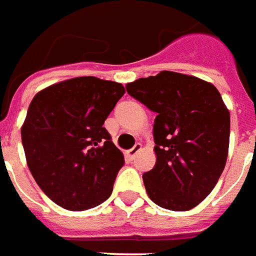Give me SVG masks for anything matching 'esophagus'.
<instances>
[{
    "mask_svg": "<svg viewBox=\"0 0 256 256\" xmlns=\"http://www.w3.org/2000/svg\"><path fill=\"white\" fill-rule=\"evenodd\" d=\"M142 150V144L140 143H136L131 150H128V152H125V157L128 158V160H134L135 157H136V154L139 153Z\"/></svg>",
    "mask_w": 256,
    "mask_h": 256,
    "instance_id": "obj_1",
    "label": "esophagus"
}]
</instances>
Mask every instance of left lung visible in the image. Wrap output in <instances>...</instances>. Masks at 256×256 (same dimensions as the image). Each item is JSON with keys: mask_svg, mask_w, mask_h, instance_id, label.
I'll return each mask as SVG.
<instances>
[{"mask_svg": "<svg viewBox=\"0 0 256 256\" xmlns=\"http://www.w3.org/2000/svg\"><path fill=\"white\" fill-rule=\"evenodd\" d=\"M156 113L153 170L143 174L150 200L188 211L210 194L226 166L230 114L218 90L202 80L161 72L125 85Z\"/></svg>", "mask_w": 256, "mask_h": 256, "instance_id": "8db88e82", "label": "left lung"}]
</instances>
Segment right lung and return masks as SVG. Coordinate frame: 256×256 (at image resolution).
<instances>
[{"label": "right lung", "instance_id": "1", "mask_svg": "<svg viewBox=\"0 0 256 256\" xmlns=\"http://www.w3.org/2000/svg\"><path fill=\"white\" fill-rule=\"evenodd\" d=\"M124 94L118 82L77 77L32 98L22 126L27 166L62 208L85 211L112 194L125 161L103 124Z\"/></svg>", "mask_w": 256, "mask_h": 256}]
</instances>
